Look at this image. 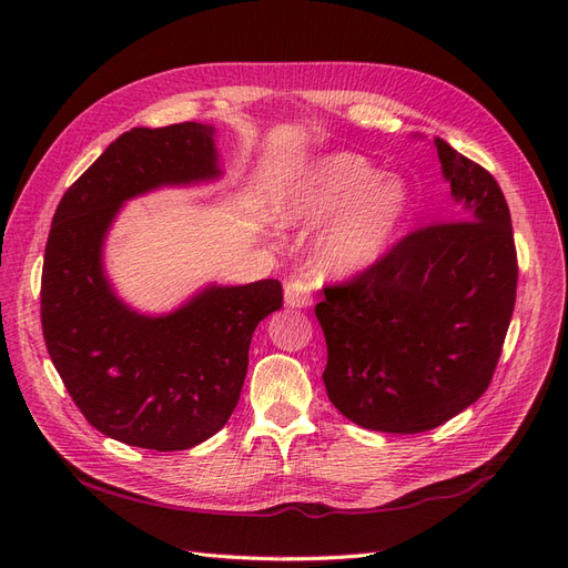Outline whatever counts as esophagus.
Instances as JSON below:
<instances>
[{
    "mask_svg": "<svg viewBox=\"0 0 568 568\" xmlns=\"http://www.w3.org/2000/svg\"><path fill=\"white\" fill-rule=\"evenodd\" d=\"M285 304L290 308H308L313 304L311 285H308L304 274L287 278V283H285Z\"/></svg>",
    "mask_w": 568,
    "mask_h": 568,
    "instance_id": "obj_1",
    "label": "esophagus"
}]
</instances>
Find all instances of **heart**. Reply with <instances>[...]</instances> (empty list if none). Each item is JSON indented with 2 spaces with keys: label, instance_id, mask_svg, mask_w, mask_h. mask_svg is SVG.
<instances>
[{
  "label": "heart",
  "instance_id": "heart-1",
  "mask_svg": "<svg viewBox=\"0 0 568 568\" xmlns=\"http://www.w3.org/2000/svg\"><path fill=\"white\" fill-rule=\"evenodd\" d=\"M413 211L410 192L397 179L353 153L315 162L281 206L285 223L332 225L317 239V262L327 274L353 276L378 264Z\"/></svg>",
  "mask_w": 568,
  "mask_h": 568
}]
</instances>
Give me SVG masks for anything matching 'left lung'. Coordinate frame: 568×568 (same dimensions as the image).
Instances as JSON below:
<instances>
[{
    "label": "left lung",
    "instance_id": "left-lung-1",
    "mask_svg": "<svg viewBox=\"0 0 568 568\" xmlns=\"http://www.w3.org/2000/svg\"><path fill=\"white\" fill-rule=\"evenodd\" d=\"M455 215L406 234L315 306L329 402L355 425L429 432L478 402L510 325L517 255L495 176L436 139Z\"/></svg>",
    "mask_w": 568,
    "mask_h": 568
}]
</instances>
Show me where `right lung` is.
<instances>
[{"mask_svg":"<svg viewBox=\"0 0 568 568\" xmlns=\"http://www.w3.org/2000/svg\"><path fill=\"white\" fill-rule=\"evenodd\" d=\"M213 128L179 122L120 134L53 215L41 274L48 355L97 429L145 450H187L225 427L248 372L255 327L283 306L274 278L209 285L166 315L122 304L102 248L122 202L220 176Z\"/></svg>","mask_w":568,"mask_h":568,"instance_id":"add662e5","label":"right lung"}]
</instances>
